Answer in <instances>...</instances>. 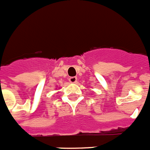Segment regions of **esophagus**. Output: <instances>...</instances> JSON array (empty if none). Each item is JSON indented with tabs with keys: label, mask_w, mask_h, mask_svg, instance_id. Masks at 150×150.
<instances>
[{
	"label": "esophagus",
	"mask_w": 150,
	"mask_h": 150,
	"mask_svg": "<svg viewBox=\"0 0 150 150\" xmlns=\"http://www.w3.org/2000/svg\"><path fill=\"white\" fill-rule=\"evenodd\" d=\"M69 81L71 83H75L77 81V78L76 77H70L69 78Z\"/></svg>",
	"instance_id": "obj_1"
}]
</instances>
